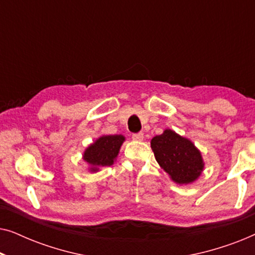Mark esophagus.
<instances>
[{
  "mask_svg": "<svg viewBox=\"0 0 255 255\" xmlns=\"http://www.w3.org/2000/svg\"><path fill=\"white\" fill-rule=\"evenodd\" d=\"M132 139H133V140L140 141V140H142V139H144V133H142V132H138V133H133V134H132Z\"/></svg>",
  "mask_w": 255,
  "mask_h": 255,
  "instance_id": "34e87169",
  "label": "esophagus"
}]
</instances>
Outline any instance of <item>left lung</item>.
<instances>
[{
	"label": "left lung",
	"mask_w": 255,
	"mask_h": 255,
	"mask_svg": "<svg viewBox=\"0 0 255 255\" xmlns=\"http://www.w3.org/2000/svg\"><path fill=\"white\" fill-rule=\"evenodd\" d=\"M151 147L160 167L179 184L196 181L204 168L203 159L196 146L170 128L155 135L151 140Z\"/></svg>",
	"instance_id": "1"
}]
</instances>
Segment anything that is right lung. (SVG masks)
<instances>
[{
  "label": "right lung",
  "instance_id": "obj_1",
  "mask_svg": "<svg viewBox=\"0 0 255 255\" xmlns=\"http://www.w3.org/2000/svg\"><path fill=\"white\" fill-rule=\"evenodd\" d=\"M124 140V135L111 134L102 135L90 144L83 153V160L89 165L90 172H97L103 167L113 165Z\"/></svg>",
  "mask_w": 255,
  "mask_h": 255
}]
</instances>
